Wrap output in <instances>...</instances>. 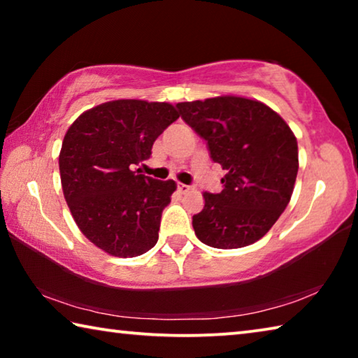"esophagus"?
I'll return each instance as SVG.
<instances>
[{
    "label": "esophagus",
    "instance_id": "esophagus-1",
    "mask_svg": "<svg viewBox=\"0 0 358 358\" xmlns=\"http://www.w3.org/2000/svg\"><path fill=\"white\" fill-rule=\"evenodd\" d=\"M178 191H180L181 194H186V192L191 191V186L183 185V183H178Z\"/></svg>",
    "mask_w": 358,
    "mask_h": 358
}]
</instances>
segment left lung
Returning a JSON list of instances; mask_svg holds the SVG:
<instances>
[{"label":"left lung","mask_w":358,"mask_h":358,"mask_svg":"<svg viewBox=\"0 0 358 358\" xmlns=\"http://www.w3.org/2000/svg\"><path fill=\"white\" fill-rule=\"evenodd\" d=\"M183 118L207 141L210 157L226 171L224 189L203 192L192 216L202 243L235 250L256 243L286 210L299 172V147L286 121L268 106L241 96L178 102Z\"/></svg>","instance_id":"obj_1"}]
</instances>
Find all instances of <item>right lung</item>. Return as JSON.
<instances>
[{
	"label": "right lung",
	"instance_id": "1",
	"mask_svg": "<svg viewBox=\"0 0 358 358\" xmlns=\"http://www.w3.org/2000/svg\"><path fill=\"white\" fill-rule=\"evenodd\" d=\"M180 117L169 102L118 99L83 112L59 151L63 194L78 229L115 257H136L159 238L161 215L177 189L132 172Z\"/></svg>",
	"mask_w": 358,
	"mask_h": 358
}]
</instances>
